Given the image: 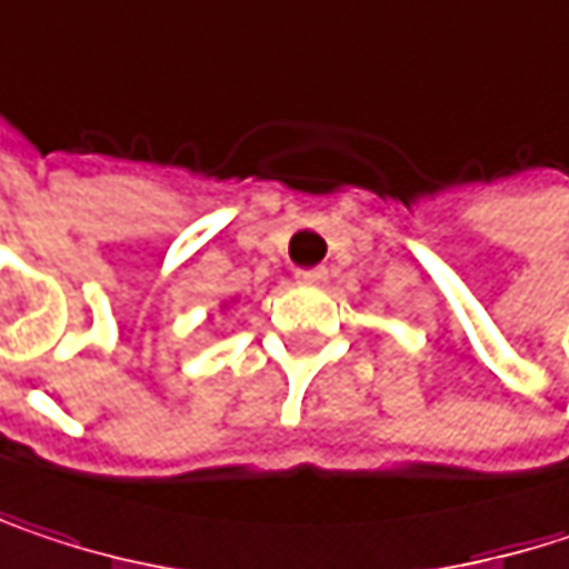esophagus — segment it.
Segmentation results:
<instances>
[{
    "instance_id": "obj_1",
    "label": "esophagus",
    "mask_w": 569,
    "mask_h": 569,
    "mask_svg": "<svg viewBox=\"0 0 569 569\" xmlns=\"http://www.w3.org/2000/svg\"><path fill=\"white\" fill-rule=\"evenodd\" d=\"M326 277H329V270H326V267H312V270H296V283H302V286L326 283Z\"/></svg>"
}]
</instances>
